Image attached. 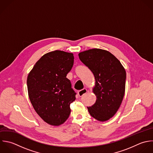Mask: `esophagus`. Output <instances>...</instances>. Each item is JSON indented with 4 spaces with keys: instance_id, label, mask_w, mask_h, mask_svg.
Here are the masks:
<instances>
[{
    "instance_id": "obj_1",
    "label": "esophagus",
    "mask_w": 153,
    "mask_h": 153,
    "mask_svg": "<svg viewBox=\"0 0 153 153\" xmlns=\"http://www.w3.org/2000/svg\"><path fill=\"white\" fill-rule=\"evenodd\" d=\"M87 92H88V91H87L86 89H82V90H80L78 92V95H79V97H82L85 94H86Z\"/></svg>"
}]
</instances>
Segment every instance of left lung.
<instances>
[{"label": "left lung", "instance_id": "1", "mask_svg": "<svg viewBox=\"0 0 153 153\" xmlns=\"http://www.w3.org/2000/svg\"><path fill=\"white\" fill-rule=\"evenodd\" d=\"M79 56L95 79L93 92L97 100L88 107V111L97 120L107 121L114 116L123 101L126 71L119 60L105 50L92 49L79 53Z\"/></svg>", "mask_w": 153, "mask_h": 153}]
</instances>
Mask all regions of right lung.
<instances>
[{
  "mask_svg": "<svg viewBox=\"0 0 153 153\" xmlns=\"http://www.w3.org/2000/svg\"><path fill=\"white\" fill-rule=\"evenodd\" d=\"M72 53L54 51L43 55L29 73L27 89L30 102L47 123L59 126L68 118L76 93L66 76L73 67Z\"/></svg>",
  "mask_w": 153,
  "mask_h": 153,
  "instance_id": "right-lung-1",
  "label": "right lung"
}]
</instances>
